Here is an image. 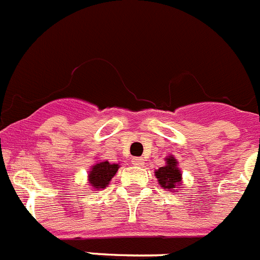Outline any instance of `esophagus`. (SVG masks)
I'll use <instances>...</instances> for the list:
<instances>
[{"mask_svg":"<svg viewBox=\"0 0 260 260\" xmlns=\"http://www.w3.org/2000/svg\"><path fill=\"white\" fill-rule=\"evenodd\" d=\"M133 164H134V166H143V164H145V160H143L142 157H134V159H133Z\"/></svg>","mask_w":260,"mask_h":260,"instance_id":"34e87169","label":"esophagus"}]
</instances>
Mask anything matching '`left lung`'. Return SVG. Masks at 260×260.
Listing matches in <instances>:
<instances>
[{
  "mask_svg": "<svg viewBox=\"0 0 260 260\" xmlns=\"http://www.w3.org/2000/svg\"><path fill=\"white\" fill-rule=\"evenodd\" d=\"M164 160H166V164L163 167L155 170L157 183L163 189L176 192L177 188L183 183V177H181L183 174L179 168V161L174 155H168L167 157H164Z\"/></svg>",
  "mask_w": 260,
  "mask_h": 260,
  "instance_id": "1",
  "label": "left lung"
}]
</instances>
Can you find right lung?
<instances>
[{"mask_svg": "<svg viewBox=\"0 0 260 260\" xmlns=\"http://www.w3.org/2000/svg\"><path fill=\"white\" fill-rule=\"evenodd\" d=\"M119 168V163H109L108 160H99L88 171V183L94 190L105 189Z\"/></svg>", "mask_w": 260, "mask_h": 260, "instance_id": "obj_1", "label": "right lung"}]
</instances>
